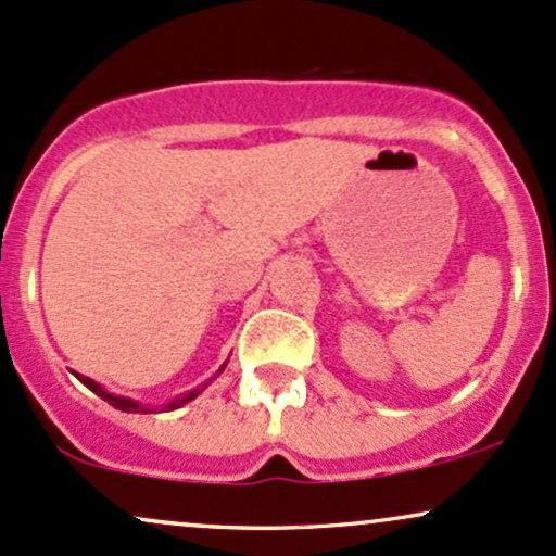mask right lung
Masks as SVG:
<instances>
[{
	"label": "right lung",
	"instance_id": "add662e5",
	"mask_svg": "<svg viewBox=\"0 0 556 556\" xmlns=\"http://www.w3.org/2000/svg\"><path fill=\"white\" fill-rule=\"evenodd\" d=\"M225 366H227V363H225ZM78 379H80L83 384H86L88 389H91L93 394H99L101 400H104V402H110L112 407H117V410H125V413H154V410H146V407H143V405H138V402H132V400H127V397H114V394L104 392V389H101L99 384H96V381L88 379V376H80V374H78ZM195 394H198V389H193V392H190L188 397H180V400L169 402V405L164 407V410H172V407H180V405H185V402H188V400H193Z\"/></svg>",
	"mask_w": 556,
	"mask_h": 556
}]
</instances>
